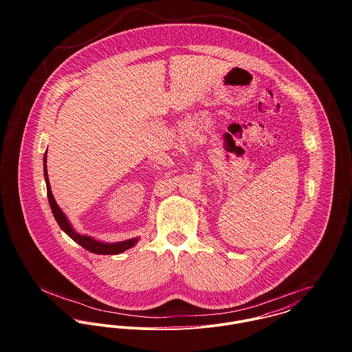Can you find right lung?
Masks as SVG:
<instances>
[{
    "label": "right lung",
    "instance_id": "add662e5",
    "mask_svg": "<svg viewBox=\"0 0 352 352\" xmlns=\"http://www.w3.org/2000/svg\"><path fill=\"white\" fill-rule=\"evenodd\" d=\"M47 151L45 153V157H43V172H45V180H46V187H47V198H49V203H50L51 211L54 214V218L55 221L58 222L59 228L73 240L76 241L77 244H80L82 248H85L87 251L92 252V253H98V254H118V253H122V252L127 251L130 248H133L137 243H138V237L135 239H130V240H126V241H119V243H101L95 240L94 237L91 236H85V234H80L77 233L69 219L66 218L65 212L60 210V207L56 204V201L52 197V192H51L50 182H49V175H47Z\"/></svg>",
    "mask_w": 352,
    "mask_h": 352
}]
</instances>
